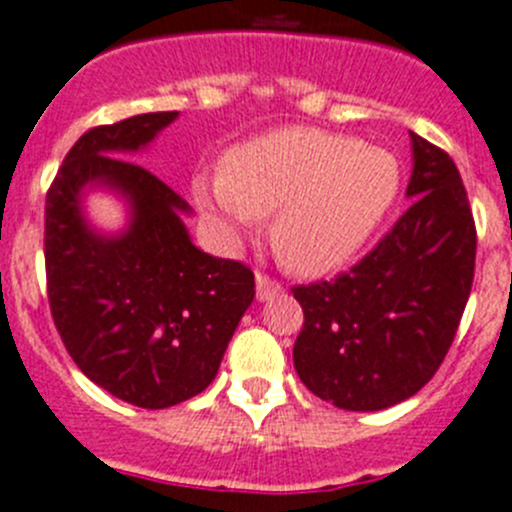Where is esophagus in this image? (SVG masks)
Listing matches in <instances>:
<instances>
[{"label": "esophagus", "instance_id": "1", "mask_svg": "<svg viewBox=\"0 0 512 512\" xmlns=\"http://www.w3.org/2000/svg\"><path fill=\"white\" fill-rule=\"evenodd\" d=\"M255 283H257V300H260V303L272 300L275 295L283 293V285H280L278 280H272L270 275H265V272H257Z\"/></svg>", "mask_w": 512, "mask_h": 512}]
</instances>
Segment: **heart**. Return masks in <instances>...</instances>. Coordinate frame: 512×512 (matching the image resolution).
<instances>
[{
  "label": "heart",
  "instance_id": "1",
  "mask_svg": "<svg viewBox=\"0 0 512 512\" xmlns=\"http://www.w3.org/2000/svg\"><path fill=\"white\" fill-rule=\"evenodd\" d=\"M394 151L321 128H280L240 143L222 174L194 181V202L232 237L272 217L278 260L298 275H326L371 242L401 194Z\"/></svg>",
  "mask_w": 512,
  "mask_h": 512
}]
</instances>
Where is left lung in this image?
<instances>
[{
	"label": "left lung",
	"mask_w": 512,
	"mask_h": 512,
	"mask_svg": "<svg viewBox=\"0 0 512 512\" xmlns=\"http://www.w3.org/2000/svg\"><path fill=\"white\" fill-rule=\"evenodd\" d=\"M412 136V207L331 283L293 288L305 313L293 348L300 381L348 412L417 394L455 341L475 275L477 234L455 161Z\"/></svg>",
	"instance_id": "1"
}]
</instances>
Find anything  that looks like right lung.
<instances>
[{
	"instance_id": "add662e5",
	"label": "right lung",
	"mask_w": 512,
	"mask_h": 512,
	"mask_svg": "<svg viewBox=\"0 0 512 512\" xmlns=\"http://www.w3.org/2000/svg\"><path fill=\"white\" fill-rule=\"evenodd\" d=\"M179 113H143L90 128L62 161L45 204V267L52 321L93 384L141 409L202 394L255 298L242 262L194 247L191 207L151 171L128 161ZM93 188L129 207L121 233L84 214Z\"/></svg>"
}]
</instances>
